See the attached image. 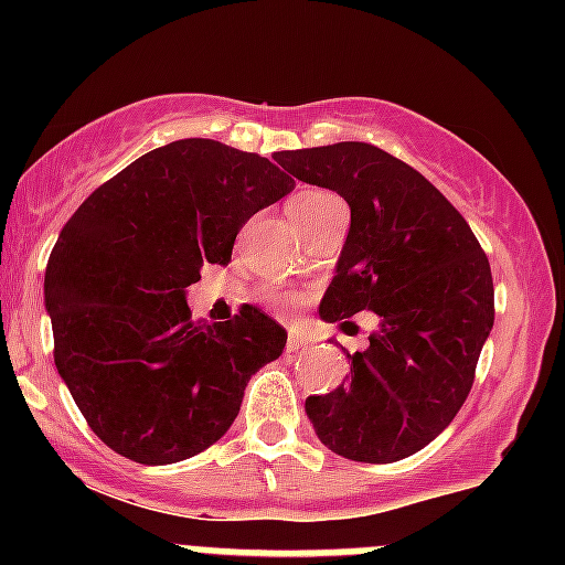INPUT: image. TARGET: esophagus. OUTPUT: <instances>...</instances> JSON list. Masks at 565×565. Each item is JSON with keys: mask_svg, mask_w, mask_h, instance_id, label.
Listing matches in <instances>:
<instances>
[{"mask_svg": "<svg viewBox=\"0 0 565 565\" xmlns=\"http://www.w3.org/2000/svg\"><path fill=\"white\" fill-rule=\"evenodd\" d=\"M306 344H309V339H306V335L300 333V330H289V335H287V352L303 350Z\"/></svg>", "mask_w": 565, "mask_h": 565, "instance_id": "esophagus-1", "label": "esophagus"}]
</instances>
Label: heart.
Returning a JSON list of instances; mask_svg holds the SVG:
<instances>
[{"instance_id": "1", "label": "heart", "mask_w": 565, "mask_h": 565, "mask_svg": "<svg viewBox=\"0 0 565 565\" xmlns=\"http://www.w3.org/2000/svg\"><path fill=\"white\" fill-rule=\"evenodd\" d=\"M335 204H341L339 196L311 188V191H300L289 199L287 213H289V218H292V224L298 226V230H303V226H309L311 221H317L319 215H324L330 207H335ZM270 300H276L278 306H289V303H295L298 298L289 292H270Z\"/></svg>"}]
</instances>
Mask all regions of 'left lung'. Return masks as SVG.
Returning <instances> with one entry per match:
<instances>
[{
    "instance_id": "1",
    "label": "left lung",
    "mask_w": 565,
    "mask_h": 565,
    "mask_svg": "<svg viewBox=\"0 0 565 565\" xmlns=\"http://www.w3.org/2000/svg\"><path fill=\"white\" fill-rule=\"evenodd\" d=\"M309 185L350 204V232L319 303L324 322L374 311L380 328L350 358V380L306 398L339 457L388 465L454 420L494 322L489 259L459 210L404 161L366 141L276 152Z\"/></svg>"
}]
</instances>
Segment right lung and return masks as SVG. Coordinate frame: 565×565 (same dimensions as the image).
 <instances>
[{"mask_svg": "<svg viewBox=\"0 0 565 565\" xmlns=\"http://www.w3.org/2000/svg\"><path fill=\"white\" fill-rule=\"evenodd\" d=\"M292 188L256 152L180 139L95 188L62 226L43 284L54 363L111 451L139 465L196 457L237 418L250 374L281 355L276 319L243 306L193 322L185 289Z\"/></svg>", "mask_w": 565, "mask_h": 565, "instance_id": "add662e5", "label": "right lung"}]
</instances>
